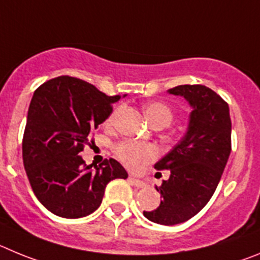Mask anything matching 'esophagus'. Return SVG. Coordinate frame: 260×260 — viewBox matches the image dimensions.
Listing matches in <instances>:
<instances>
[{
    "label": "esophagus",
    "mask_w": 260,
    "mask_h": 260,
    "mask_svg": "<svg viewBox=\"0 0 260 260\" xmlns=\"http://www.w3.org/2000/svg\"><path fill=\"white\" fill-rule=\"evenodd\" d=\"M129 181L132 182L133 185L137 186V188H146V182L142 181L140 179H135V177H129Z\"/></svg>",
    "instance_id": "obj_1"
}]
</instances>
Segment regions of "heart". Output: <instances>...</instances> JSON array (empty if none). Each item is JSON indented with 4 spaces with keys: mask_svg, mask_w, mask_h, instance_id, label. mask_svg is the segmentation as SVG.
<instances>
[{
    "mask_svg": "<svg viewBox=\"0 0 260 260\" xmlns=\"http://www.w3.org/2000/svg\"><path fill=\"white\" fill-rule=\"evenodd\" d=\"M145 115L147 120L150 121V124L163 123L168 125L174 119L172 110L162 102H153L147 105L145 107ZM115 153L128 168L137 171L158 156V149L150 144L125 141L116 146Z\"/></svg>",
    "mask_w": 260,
    "mask_h": 260,
    "instance_id": "heart-1",
    "label": "heart"
}]
</instances>
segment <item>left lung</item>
Segmentation results:
<instances>
[{"instance_id":"left-lung-1","label":"left lung","mask_w":260,"mask_h":260,"mask_svg":"<svg viewBox=\"0 0 260 260\" xmlns=\"http://www.w3.org/2000/svg\"><path fill=\"white\" fill-rule=\"evenodd\" d=\"M185 98L191 113L182 139L155 163L170 177L155 186L160 205L144 216L162 225L189 220L207 205L231 154L232 121L223 98L205 85H179L167 90Z\"/></svg>"}]
</instances>
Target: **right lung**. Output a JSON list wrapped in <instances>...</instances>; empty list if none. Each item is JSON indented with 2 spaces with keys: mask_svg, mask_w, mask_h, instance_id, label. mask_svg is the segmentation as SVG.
I'll return each instance as SVG.
<instances>
[{
  "mask_svg": "<svg viewBox=\"0 0 260 260\" xmlns=\"http://www.w3.org/2000/svg\"><path fill=\"white\" fill-rule=\"evenodd\" d=\"M119 100L71 76L51 79L35 90L23 136V165L37 200L57 216L92 214L107 184L128 177L115 159L92 168L79 155Z\"/></svg>",
  "mask_w": 260,
  "mask_h": 260,
  "instance_id": "right-lung-1",
  "label": "right lung"
}]
</instances>
